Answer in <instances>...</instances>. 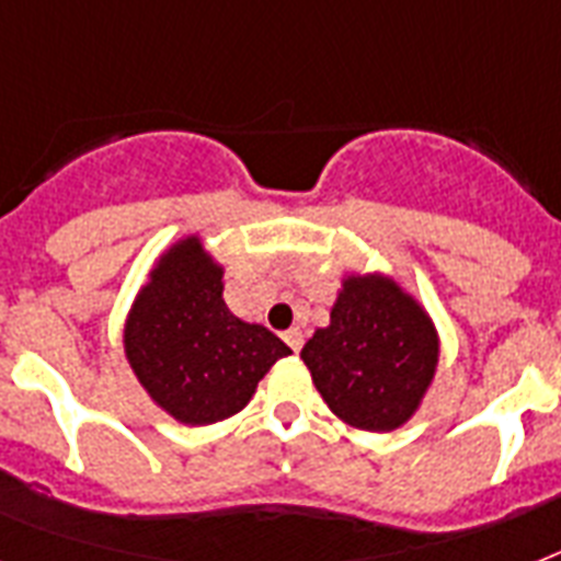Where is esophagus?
I'll list each match as a JSON object with an SVG mask.
<instances>
[{"label":"esophagus","instance_id":"1","mask_svg":"<svg viewBox=\"0 0 561 561\" xmlns=\"http://www.w3.org/2000/svg\"><path fill=\"white\" fill-rule=\"evenodd\" d=\"M282 337H285V343H288V346H290V350H294V352L302 350V343H306V334H302V329H299V325H294V329H288V332L282 334Z\"/></svg>","mask_w":561,"mask_h":561}]
</instances>
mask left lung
Segmentation results:
<instances>
[{"instance_id":"obj_1","label":"left lung","mask_w":561,"mask_h":561,"mask_svg":"<svg viewBox=\"0 0 561 561\" xmlns=\"http://www.w3.org/2000/svg\"><path fill=\"white\" fill-rule=\"evenodd\" d=\"M439 355L434 317L381 271L343 273L329 325L299 352L334 416L369 434H390L416 416Z\"/></svg>"}]
</instances>
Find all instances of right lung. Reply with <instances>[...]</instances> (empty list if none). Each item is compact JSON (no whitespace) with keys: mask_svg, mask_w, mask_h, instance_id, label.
<instances>
[{"mask_svg":"<svg viewBox=\"0 0 561 561\" xmlns=\"http://www.w3.org/2000/svg\"><path fill=\"white\" fill-rule=\"evenodd\" d=\"M125 358L148 399L180 425L236 416L279 358L285 343L224 302V264L201 232L171 241L153 259L122 329Z\"/></svg>","mask_w":561,"mask_h":561,"instance_id":"right-lung-1","label":"right lung"}]
</instances>
